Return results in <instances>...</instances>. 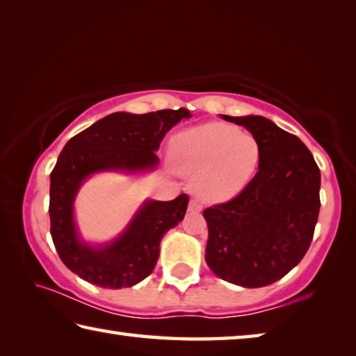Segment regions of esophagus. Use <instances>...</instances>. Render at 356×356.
I'll list each match as a JSON object with an SVG mask.
<instances>
[{
  "label": "esophagus",
  "instance_id": "34e87169",
  "mask_svg": "<svg viewBox=\"0 0 356 356\" xmlns=\"http://www.w3.org/2000/svg\"><path fill=\"white\" fill-rule=\"evenodd\" d=\"M201 209H202V206L196 200H191L190 201V204H188L190 212H201Z\"/></svg>",
  "mask_w": 356,
  "mask_h": 356
}]
</instances>
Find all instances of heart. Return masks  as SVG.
Listing matches in <instances>:
<instances>
[{
  "label": "heart",
  "mask_w": 356,
  "mask_h": 356,
  "mask_svg": "<svg viewBox=\"0 0 356 356\" xmlns=\"http://www.w3.org/2000/svg\"><path fill=\"white\" fill-rule=\"evenodd\" d=\"M176 170L193 177V191L206 202H226L254 179L261 163V144L250 131L209 122L172 138Z\"/></svg>",
  "instance_id": "obj_1"
}]
</instances>
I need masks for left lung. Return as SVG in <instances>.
<instances>
[{
  "label": "left lung",
  "instance_id": "1",
  "mask_svg": "<svg viewBox=\"0 0 356 356\" xmlns=\"http://www.w3.org/2000/svg\"><path fill=\"white\" fill-rule=\"evenodd\" d=\"M221 118L257 138L261 163L237 197L204 210L206 262L227 282L264 287L297 267L309 248L321 209V170L303 141L270 119Z\"/></svg>",
  "mask_w": 356,
  "mask_h": 356
}]
</instances>
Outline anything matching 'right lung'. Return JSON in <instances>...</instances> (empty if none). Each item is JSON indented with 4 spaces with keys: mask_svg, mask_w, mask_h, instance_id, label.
<instances>
[{
    "mask_svg": "<svg viewBox=\"0 0 356 356\" xmlns=\"http://www.w3.org/2000/svg\"><path fill=\"white\" fill-rule=\"evenodd\" d=\"M185 118H191L185 108L146 114L113 113L64 146L50 174V232L61 261L81 280L105 289H122L152 273L161 238L184 220L188 196L144 201L122 234L104 245L81 238L74 204L78 190L92 174L154 171L160 163L155 152L161 140Z\"/></svg>",
    "mask_w": 356,
    "mask_h": 356,
    "instance_id": "1",
    "label": "right lung"
}]
</instances>
